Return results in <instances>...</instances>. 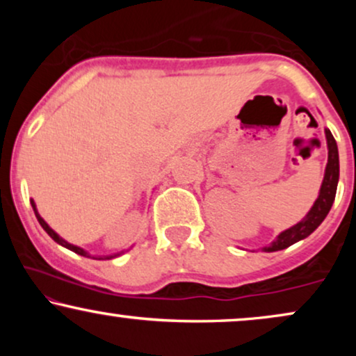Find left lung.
<instances>
[{"label": "left lung", "instance_id": "left-lung-1", "mask_svg": "<svg viewBox=\"0 0 356 356\" xmlns=\"http://www.w3.org/2000/svg\"><path fill=\"white\" fill-rule=\"evenodd\" d=\"M325 136L326 145H328V164H326L325 177H323L320 187V195H318V199L314 201L313 207L309 209L308 214H306L300 222L281 232L276 238V241H273L269 246L263 248V251H281V249L289 248L291 244L298 243V241L308 238V236L320 226L323 220H325L330 209H332L334 195H337L338 179H340V159H338L337 140H334L332 132H330L328 129H325Z\"/></svg>", "mask_w": 356, "mask_h": 356}]
</instances>
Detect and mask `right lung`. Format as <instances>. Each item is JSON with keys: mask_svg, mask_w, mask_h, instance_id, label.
<instances>
[{"mask_svg": "<svg viewBox=\"0 0 356 356\" xmlns=\"http://www.w3.org/2000/svg\"><path fill=\"white\" fill-rule=\"evenodd\" d=\"M31 206H33V211H35V216H36V219H38V222L42 224V227L44 231L48 232V236H50V238L55 241V243H58V244H61V246L63 248H67V249H70V251H73V252H76V254H80V256H87V257H95V259H112V257H117V256H120L122 252H117V254H112V256H104V257H97V256H90L87 251H85V249H81V248H79V246H73V244H70V243H67V241H65L63 238H60L58 234H56L55 231L51 229L50 226H48L47 222H44V219L42 218V216L38 214V211H36V206H35V201H31Z\"/></svg>", "mask_w": 356, "mask_h": 356, "instance_id": "1", "label": "right lung"}]
</instances>
